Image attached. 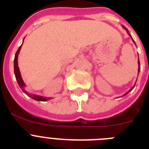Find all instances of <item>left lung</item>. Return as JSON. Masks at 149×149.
<instances>
[{"mask_svg": "<svg viewBox=\"0 0 149 149\" xmlns=\"http://www.w3.org/2000/svg\"><path fill=\"white\" fill-rule=\"evenodd\" d=\"M122 27H123V28H124V29H125V30H126V31H127V34H128V35H129V36H130V37H131V39H132V40H133V42H134V44L136 45V43H135V42H134V39H133L132 36H131V33H129V31H128V30H127V28H126V27H125V26H123V25H122ZM139 71H140V64H139V59H138V74H139ZM135 84H134V87H133V88H132V89H130V90H129V91H128V92H127V93H125V95H127V93H129V92H131V90H132V89H134V86H135ZM123 95H122V96H123Z\"/></svg>", "mask_w": 149, "mask_h": 149, "instance_id": "left-lung-1", "label": "left lung"}]
</instances>
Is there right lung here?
I'll use <instances>...</instances> for the list:
<instances>
[{"label": "right lung", "instance_id": "obj_1", "mask_svg": "<svg viewBox=\"0 0 149 149\" xmlns=\"http://www.w3.org/2000/svg\"><path fill=\"white\" fill-rule=\"evenodd\" d=\"M23 45V43H22ZM22 45L18 48V51L17 52L15 53V59H14V73H15V78L17 80V82H18V86H20V88L22 89V90L23 91L24 93H25L26 95H27L28 96L31 97L33 99L36 100V101H48V100L51 99V98H47V97H43V96H41V95H35V94H30L29 93H27V91L25 90V84L24 82L23 79H22V76H21V73H20V70H19V68H18V54H19V52H20V50L22 48Z\"/></svg>", "mask_w": 149, "mask_h": 149}]
</instances>
